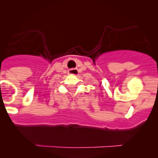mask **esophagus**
<instances>
[{
  "label": "esophagus",
  "mask_w": 158,
  "mask_h": 158,
  "mask_svg": "<svg viewBox=\"0 0 158 158\" xmlns=\"http://www.w3.org/2000/svg\"><path fill=\"white\" fill-rule=\"evenodd\" d=\"M70 75H73V76H76L78 73V69H69Z\"/></svg>",
  "instance_id": "esophagus-1"
}]
</instances>
